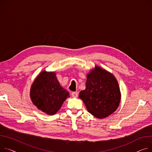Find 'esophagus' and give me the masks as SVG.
I'll list each match as a JSON object with an SVG mask.
<instances>
[{
  "mask_svg": "<svg viewBox=\"0 0 152 152\" xmlns=\"http://www.w3.org/2000/svg\"><path fill=\"white\" fill-rule=\"evenodd\" d=\"M72 96L73 97L76 98V97H77V96H78V94H77V92H73L72 93Z\"/></svg>",
  "mask_w": 152,
  "mask_h": 152,
  "instance_id": "1",
  "label": "esophagus"
}]
</instances>
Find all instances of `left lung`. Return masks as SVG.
<instances>
[{
  "instance_id": "1",
  "label": "left lung",
  "mask_w": 152,
  "mask_h": 152,
  "mask_svg": "<svg viewBox=\"0 0 152 152\" xmlns=\"http://www.w3.org/2000/svg\"><path fill=\"white\" fill-rule=\"evenodd\" d=\"M86 88L79 97L88 113L98 118L112 114L118 108L121 94L115 76L107 71L95 66L87 75Z\"/></svg>"
}]
</instances>
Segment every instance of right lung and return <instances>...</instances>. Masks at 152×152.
Masks as SVG:
<instances>
[{"instance_id":"obj_1","label":"right lung","mask_w":152,"mask_h":152,"mask_svg":"<svg viewBox=\"0 0 152 152\" xmlns=\"http://www.w3.org/2000/svg\"><path fill=\"white\" fill-rule=\"evenodd\" d=\"M30 96L37 107L48 115H52L61 107L69 93L60 85L54 72L43 71L35 79Z\"/></svg>"}]
</instances>
